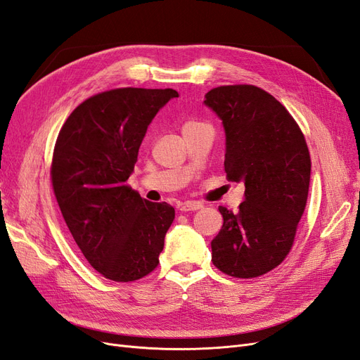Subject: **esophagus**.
<instances>
[{"mask_svg": "<svg viewBox=\"0 0 360 360\" xmlns=\"http://www.w3.org/2000/svg\"><path fill=\"white\" fill-rule=\"evenodd\" d=\"M202 209V204L198 201H188L180 205V210L181 212H195V210H200Z\"/></svg>", "mask_w": 360, "mask_h": 360, "instance_id": "34e87169", "label": "esophagus"}]
</instances>
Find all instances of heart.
Returning a JSON list of instances; mask_svg holds the SVG:
<instances>
[{
	"label": "heart",
	"instance_id": "b5f03b06",
	"mask_svg": "<svg viewBox=\"0 0 360 360\" xmlns=\"http://www.w3.org/2000/svg\"><path fill=\"white\" fill-rule=\"evenodd\" d=\"M201 124H205L202 122H198V120H188L186 123L183 124V130H188V129H193V127H198Z\"/></svg>",
	"mask_w": 360,
	"mask_h": 360
}]
</instances>
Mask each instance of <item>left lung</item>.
<instances>
[{
    "label": "left lung",
    "mask_w": 360,
    "mask_h": 360,
    "mask_svg": "<svg viewBox=\"0 0 360 360\" xmlns=\"http://www.w3.org/2000/svg\"><path fill=\"white\" fill-rule=\"evenodd\" d=\"M204 103L225 129L228 181L245 183L237 213L219 207L224 225L212 240V261L228 276L257 278L292 248L308 200L309 150L296 120L259 86H216Z\"/></svg>",
    "instance_id": "left-lung-1"
}]
</instances>
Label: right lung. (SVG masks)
<instances>
[{
    "label": "right lung",
    "instance_id": "add662e5",
    "mask_svg": "<svg viewBox=\"0 0 360 360\" xmlns=\"http://www.w3.org/2000/svg\"><path fill=\"white\" fill-rule=\"evenodd\" d=\"M172 89H114L84 101L64 122L51 163L52 189L70 234L106 279L147 276L176 210L151 202L127 184L139 146Z\"/></svg>",
    "mask_w": 360,
    "mask_h": 360
}]
</instances>
